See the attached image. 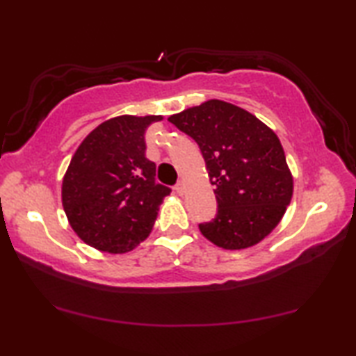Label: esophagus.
I'll return each instance as SVG.
<instances>
[{"label":"esophagus","mask_w":356,"mask_h":356,"mask_svg":"<svg viewBox=\"0 0 356 356\" xmlns=\"http://www.w3.org/2000/svg\"><path fill=\"white\" fill-rule=\"evenodd\" d=\"M174 190H176L179 195H184V191H185V184L182 182V180H179V182L174 185Z\"/></svg>","instance_id":"34e87169"}]
</instances>
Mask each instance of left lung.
<instances>
[{
  "label": "left lung",
  "mask_w": 356,
  "mask_h": 356,
  "mask_svg": "<svg viewBox=\"0 0 356 356\" xmlns=\"http://www.w3.org/2000/svg\"><path fill=\"white\" fill-rule=\"evenodd\" d=\"M197 143L215 185L218 210L201 222L202 236L225 250L261 242L278 226L292 200L293 179L272 129L251 113L207 100L168 119Z\"/></svg>",
  "instance_id": "left-lung-1"
}]
</instances>
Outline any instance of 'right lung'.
<instances>
[{"mask_svg": "<svg viewBox=\"0 0 356 356\" xmlns=\"http://www.w3.org/2000/svg\"><path fill=\"white\" fill-rule=\"evenodd\" d=\"M161 116H118L84 138L63 180V207L84 243L120 254L146 238L170 186L155 182L144 134Z\"/></svg>", "mask_w": 356, "mask_h": 356, "instance_id": "add662e5", "label": "right lung"}]
</instances>
